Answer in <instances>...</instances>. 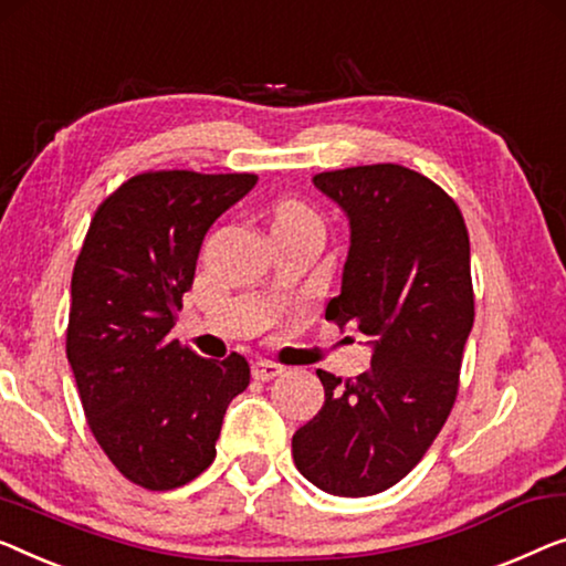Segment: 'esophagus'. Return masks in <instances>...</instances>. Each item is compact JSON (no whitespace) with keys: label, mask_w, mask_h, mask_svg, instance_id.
I'll use <instances>...</instances> for the list:
<instances>
[{"label":"esophagus","mask_w":566,"mask_h":566,"mask_svg":"<svg viewBox=\"0 0 566 566\" xmlns=\"http://www.w3.org/2000/svg\"><path fill=\"white\" fill-rule=\"evenodd\" d=\"M281 373H283V367H277L273 363H265V359H258V363H252V378L260 380V382L273 380Z\"/></svg>","instance_id":"esophagus-1"}]
</instances>
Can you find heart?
<instances>
[{"mask_svg": "<svg viewBox=\"0 0 566 566\" xmlns=\"http://www.w3.org/2000/svg\"><path fill=\"white\" fill-rule=\"evenodd\" d=\"M273 224H316V217L306 207H301V203L289 201L275 211Z\"/></svg>", "mask_w": 566, "mask_h": 566, "instance_id": "b5f03b06", "label": "heart"}]
</instances>
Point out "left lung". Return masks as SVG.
I'll return each mask as SVG.
<instances>
[{"mask_svg": "<svg viewBox=\"0 0 566 566\" xmlns=\"http://www.w3.org/2000/svg\"><path fill=\"white\" fill-rule=\"evenodd\" d=\"M314 186L349 222L324 314L373 357L355 380L316 373L324 406L293 433V462L324 493L365 497L403 480L452 411L474 322L470 237L457 203L403 166L332 170Z\"/></svg>", "mask_w": 566, "mask_h": 566, "instance_id": "obj_1", "label": "left lung"}]
</instances>
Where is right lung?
I'll use <instances>...</instances> for the list:
<instances>
[{
    "instance_id": "obj_1",
    "label": "right lung",
    "mask_w": 566,
    "mask_h": 566,
    "mask_svg": "<svg viewBox=\"0 0 566 566\" xmlns=\"http://www.w3.org/2000/svg\"><path fill=\"white\" fill-rule=\"evenodd\" d=\"M258 184L252 174H143L92 219L71 277L65 355L112 464L147 490H174L214 462L227 406L250 385L170 339L209 227Z\"/></svg>"
}]
</instances>
